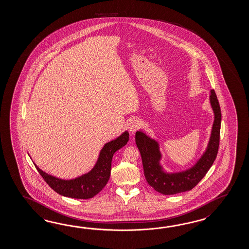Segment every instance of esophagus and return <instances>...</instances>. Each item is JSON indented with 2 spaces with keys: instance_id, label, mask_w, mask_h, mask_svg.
<instances>
[{
  "instance_id": "1",
  "label": "esophagus",
  "mask_w": 249,
  "mask_h": 249,
  "mask_svg": "<svg viewBox=\"0 0 249 249\" xmlns=\"http://www.w3.org/2000/svg\"><path fill=\"white\" fill-rule=\"evenodd\" d=\"M140 126H141V122L139 120H137V119L132 120L130 124H129V125H128L129 132H131V133H134L140 128Z\"/></svg>"
}]
</instances>
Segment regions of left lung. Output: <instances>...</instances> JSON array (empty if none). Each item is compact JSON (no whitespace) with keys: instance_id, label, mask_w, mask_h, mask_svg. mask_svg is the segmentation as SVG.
Wrapping results in <instances>:
<instances>
[{"instance_id":"1","label":"left lung","mask_w":249,"mask_h":249,"mask_svg":"<svg viewBox=\"0 0 249 249\" xmlns=\"http://www.w3.org/2000/svg\"><path fill=\"white\" fill-rule=\"evenodd\" d=\"M210 104L214 114L211 136L206 151L190 169L178 173H166L160 164L162 158L158 142L148 137L142 131L135 134V142L142 159L143 170L148 184L164 195H174L191 191L204 178L216 159L219 143L222 113L214 90H211Z\"/></svg>"}]
</instances>
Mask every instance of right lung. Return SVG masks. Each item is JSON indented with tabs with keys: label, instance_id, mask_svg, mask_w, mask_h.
Returning <instances> with one entry per match:
<instances>
[{
	"label": "right lung",
	"instance_id": "obj_1",
	"mask_svg": "<svg viewBox=\"0 0 249 249\" xmlns=\"http://www.w3.org/2000/svg\"><path fill=\"white\" fill-rule=\"evenodd\" d=\"M129 141L128 132L106 143L100 152L95 165L89 173L73 180H62L48 175L35 164L39 174L53 191L59 195L78 199H88L97 195L109 180L113 155L126 145Z\"/></svg>",
	"mask_w": 249,
	"mask_h": 249
}]
</instances>
